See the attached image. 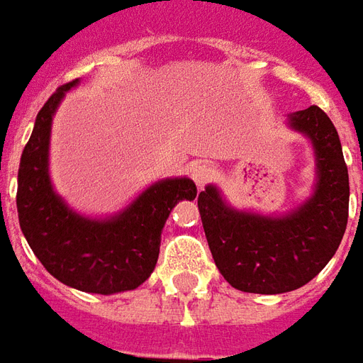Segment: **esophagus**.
<instances>
[{
  "instance_id": "34e87169",
  "label": "esophagus",
  "mask_w": 363,
  "mask_h": 363,
  "mask_svg": "<svg viewBox=\"0 0 363 363\" xmlns=\"http://www.w3.org/2000/svg\"><path fill=\"white\" fill-rule=\"evenodd\" d=\"M212 174H214L212 167L206 163H194L190 167V177H192V181L196 182L199 189H204V184L212 179Z\"/></svg>"
}]
</instances>
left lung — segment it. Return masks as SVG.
<instances>
[{
	"label": "left lung",
	"instance_id": "obj_1",
	"mask_svg": "<svg viewBox=\"0 0 363 363\" xmlns=\"http://www.w3.org/2000/svg\"><path fill=\"white\" fill-rule=\"evenodd\" d=\"M314 153L313 192L283 214L240 210L216 184L199 194L210 252L238 291L281 295L306 285L332 259L348 224L350 182L338 131L318 106L287 116Z\"/></svg>",
	"mask_w": 363,
	"mask_h": 363
}]
</instances>
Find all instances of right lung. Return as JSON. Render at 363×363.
<instances>
[{
  "instance_id": "obj_1",
  "label": "right lung",
  "mask_w": 363,
  "mask_h": 363,
  "mask_svg": "<svg viewBox=\"0 0 363 363\" xmlns=\"http://www.w3.org/2000/svg\"><path fill=\"white\" fill-rule=\"evenodd\" d=\"M78 82L60 86L37 113L17 174L19 225L33 253L60 283L96 295L133 291L155 269L171 210L181 200L196 199V184L189 177L157 181L104 218L68 206L50 181V129L62 98Z\"/></svg>"
}]
</instances>
